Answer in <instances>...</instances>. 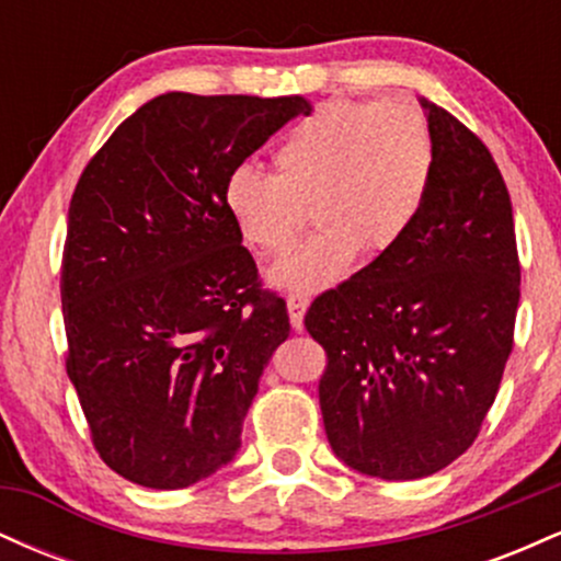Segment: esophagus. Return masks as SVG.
Wrapping results in <instances>:
<instances>
[{"mask_svg":"<svg viewBox=\"0 0 561 561\" xmlns=\"http://www.w3.org/2000/svg\"><path fill=\"white\" fill-rule=\"evenodd\" d=\"M306 308H308V298L300 293H289L287 295V313H289V324L293 330H302V317H306Z\"/></svg>","mask_w":561,"mask_h":561,"instance_id":"34e87169","label":"esophagus"}]
</instances>
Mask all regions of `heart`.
I'll use <instances>...</instances> for the list:
<instances>
[{
    "label": "heart",
    "instance_id": "heart-1",
    "mask_svg": "<svg viewBox=\"0 0 561 561\" xmlns=\"http://www.w3.org/2000/svg\"><path fill=\"white\" fill-rule=\"evenodd\" d=\"M435 165L427 118L405 100H334L298 121L272 152V179L237 169L224 208L242 244L276 255L311 214L319 234L282 255L268 282L319 293L362 253H392L420 218Z\"/></svg>",
    "mask_w": 561,
    "mask_h": 561
}]
</instances>
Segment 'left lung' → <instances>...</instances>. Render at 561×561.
Instances as JSON below:
<instances>
[{"instance_id": "left-lung-1", "label": "left lung", "mask_w": 561, "mask_h": 561, "mask_svg": "<svg viewBox=\"0 0 561 561\" xmlns=\"http://www.w3.org/2000/svg\"><path fill=\"white\" fill-rule=\"evenodd\" d=\"M435 145L414 229L306 313L327 351L319 403L340 461L420 480L459 459L495 401L519 306L512 199L488 147L420 100Z\"/></svg>"}]
</instances>
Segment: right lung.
<instances>
[{
  "mask_svg": "<svg viewBox=\"0 0 561 561\" xmlns=\"http://www.w3.org/2000/svg\"><path fill=\"white\" fill-rule=\"evenodd\" d=\"M302 96L169 92L89 160L62 250L66 369L113 472L156 491L210 478L240 450L263 366L287 340L224 184Z\"/></svg>",
  "mask_w": 561,
  "mask_h": 561,
  "instance_id": "1",
  "label": "right lung"
}]
</instances>
